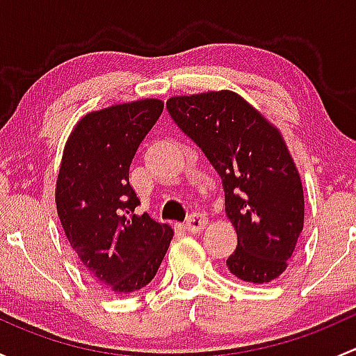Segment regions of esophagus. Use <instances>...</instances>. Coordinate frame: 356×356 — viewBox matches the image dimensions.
Here are the masks:
<instances>
[{
    "instance_id": "34e87169",
    "label": "esophagus",
    "mask_w": 356,
    "mask_h": 356,
    "mask_svg": "<svg viewBox=\"0 0 356 356\" xmlns=\"http://www.w3.org/2000/svg\"><path fill=\"white\" fill-rule=\"evenodd\" d=\"M208 224V218L204 217L203 213H191L189 215L188 222H186V229L189 232H200L201 229L207 227Z\"/></svg>"
}]
</instances>
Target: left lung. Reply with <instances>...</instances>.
<instances>
[{"label": "left lung", "instance_id": "1", "mask_svg": "<svg viewBox=\"0 0 356 356\" xmlns=\"http://www.w3.org/2000/svg\"><path fill=\"white\" fill-rule=\"evenodd\" d=\"M167 110L224 182L225 215L238 234L231 274L251 284L275 281L305 220L300 172L281 131L229 89L172 96Z\"/></svg>", "mask_w": 356, "mask_h": 356}]
</instances>
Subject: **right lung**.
<instances>
[{"mask_svg":"<svg viewBox=\"0 0 356 356\" xmlns=\"http://www.w3.org/2000/svg\"><path fill=\"white\" fill-rule=\"evenodd\" d=\"M163 102L145 98L89 111L68 136L55 203L72 250L92 281L131 294L153 281L174 231L138 215L129 167Z\"/></svg>","mask_w":356,"mask_h":356,"instance_id":"add662e5","label":"right lung"}]
</instances>
